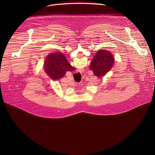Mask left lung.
Listing matches in <instances>:
<instances>
[{"label":"left lung","instance_id":"obj_1","mask_svg":"<svg viewBox=\"0 0 155 155\" xmlns=\"http://www.w3.org/2000/svg\"><path fill=\"white\" fill-rule=\"evenodd\" d=\"M114 64V55L107 50H101L94 55L90 64V69L93 71L96 76L102 77L112 69Z\"/></svg>","mask_w":155,"mask_h":155}]
</instances>
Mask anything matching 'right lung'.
<instances>
[{
	"label": "right lung",
	"mask_w": 155,
	"mask_h": 155,
	"mask_svg": "<svg viewBox=\"0 0 155 155\" xmlns=\"http://www.w3.org/2000/svg\"><path fill=\"white\" fill-rule=\"evenodd\" d=\"M44 66L46 73L53 80H58L63 77L67 71L75 70L65 56L59 52L48 54L46 57Z\"/></svg>",
	"instance_id": "add662e5"
}]
</instances>
